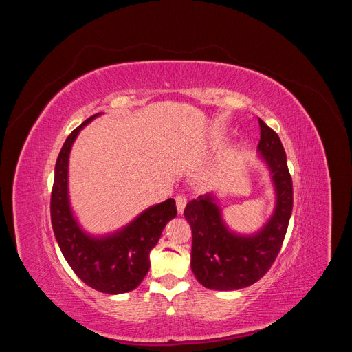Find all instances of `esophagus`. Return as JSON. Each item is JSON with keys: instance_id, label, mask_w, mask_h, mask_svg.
<instances>
[{"instance_id": "obj_1", "label": "esophagus", "mask_w": 352, "mask_h": 352, "mask_svg": "<svg viewBox=\"0 0 352 352\" xmlns=\"http://www.w3.org/2000/svg\"><path fill=\"white\" fill-rule=\"evenodd\" d=\"M176 207H177L179 214H182L185 207H186V198L184 195H177L176 197Z\"/></svg>"}]
</instances>
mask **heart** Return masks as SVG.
<instances>
[{
  "instance_id": "b5f03b06",
  "label": "heart",
  "mask_w": 352,
  "mask_h": 352,
  "mask_svg": "<svg viewBox=\"0 0 352 352\" xmlns=\"http://www.w3.org/2000/svg\"><path fill=\"white\" fill-rule=\"evenodd\" d=\"M220 142H221L220 136H212L211 141H210V148H217L220 145Z\"/></svg>"
}]
</instances>
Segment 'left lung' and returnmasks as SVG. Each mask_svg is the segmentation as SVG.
<instances>
[{"label":"left lung","mask_w":352,"mask_h":352,"mask_svg":"<svg viewBox=\"0 0 352 352\" xmlns=\"http://www.w3.org/2000/svg\"><path fill=\"white\" fill-rule=\"evenodd\" d=\"M258 157L269 170L274 208L264 225L252 233L230 229L223 219L216 192L189 201L184 216L192 230L190 269L197 280L212 291L247 287L267 273L283 243L292 212V179L278 133L260 119Z\"/></svg>","instance_id":"obj_1"}]
</instances>
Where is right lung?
Instances as JSON below:
<instances>
[{
  "instance_id": "obj_1",
  "label": "right lung",
  "mask_w": 352,
  "mask_h": 352,
  "mask_svg": "<svg viewBox=\"0 0 352 352\" xmlns=\"http://www.w3.org/2000/svg\"><path fill=\"white\" fill-rule=\"evenodd\" d=\"M94 114L76 127L58 154L51 192V223L66 261L92 289L117 295L133 291L150 270V252L167 223L177 214L176 202L168 198L145 208L123 228L105 235H92L74 216L69 195V157L85 126L97 119Z\"/></svg>"
}]
</instances>
